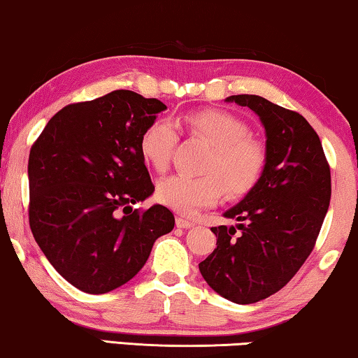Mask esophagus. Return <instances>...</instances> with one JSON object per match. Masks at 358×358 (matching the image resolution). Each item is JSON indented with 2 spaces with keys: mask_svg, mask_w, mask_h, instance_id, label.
Segmentation results:
<instances>
[{
  "mask_svg": "<svg viewBox=\"0 0 358 358\" xmlns=\"http://www.w3.org/2000/svg\"><path fill=\"white\" fill-rule=\"evenodd\" d=\"M176 227H178V228H190V227H194V222H190V220L184 218V217H178V218H176Z\"/></svg>",
  "mask_w": 358,
  "mask_h": 358,
  "instance_id": "obj_1",
  "label": "esophagus"
}]
</instances>
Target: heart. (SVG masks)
<instances>
[{
	"label": "heart",
	"instance_id": "heart-1",
	"mask_svg": "<svg viewBox=\"0 0 358 358\" xmlns=\"http://www.w3.org/2000/svg\"><path fill=\"white\" fill-rule=\"evenodd\" d=\"M210 145L200 169L203 174H174L158 184V199L180 213H194L212 207L224 192L241 197L262 179L267 166V148L262 140L251 135L248 122L222 109H200L180 119H158L146 127L140 136V155L158 173L168 169L173 158L178 131Z\"/></svg>",
	"mask_w": 358,
	"mask_h": 358
}]
</instances>
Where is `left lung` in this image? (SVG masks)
<instances>
[{
	"instance_id": "1",
	"label": "left lung",
	"mask_w": 358,
	"mask_h": 358,
	"mask_svg": "<svg viewBox=\"0 0 358 358\" xmlns=\"http://www.w3.org/2000/svg\"><path fill=\"white\" fill-rule=\"evenodd\" d=\"M261 117L267 135L262 179L213 227L217 248L199 264L215 292L239 305L273 295L315 249L331 200V168L305 117L254 94L228 97Z\"/></svg>"
}]
</instances>
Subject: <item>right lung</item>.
Listing matches in <instances>:
<instances>
[{
	"instance_id": "1",
	"label": "right lung",
	"mask_w": 358,
	"mask_h": 358,
	"mask_svg": "<svg viewBox=\"0 0 358 358\" xmlns=\"http://www.w3.org/2000/svg\"><path fill=\"white\" fill-rule=\"evenodd\" d=\"M166 109L117 90L58 110L29 155V224L55 271L99 295L134 278L156 239L173 231L163 205L135 208L155 185L140 136Z\"/></svg>"
}]
</instances>
